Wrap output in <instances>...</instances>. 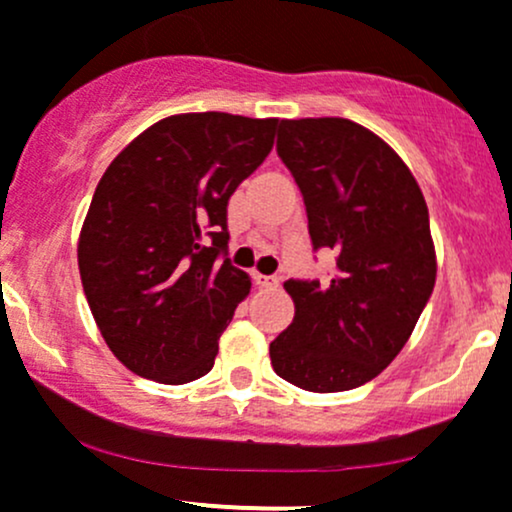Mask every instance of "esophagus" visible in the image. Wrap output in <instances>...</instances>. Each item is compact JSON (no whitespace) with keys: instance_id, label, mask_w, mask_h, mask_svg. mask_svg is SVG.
<instances>
[{"instance_id":"1","label":"esophagus","mask_w":512,"mask_h":512,"mask_svg":"<svg viewBox=\"0 0 512 512\" xmlns=\"http://www.w3.org/2000/svg\"><path fill=\"white\" fill-rule=\"evenodd\" d=\"M252 279H255L257 287H279V277H274V274H260V272H257Z\"/></svg>"}]
</instances>
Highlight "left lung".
<instances>
[{
	"mask_svg": "<svg viewBox=\"0 0 512 512\" xmlns=\"http://www.w3.org/2000/svg\"><path fill=\"white\" fill-rule=\"evenodd\" d=\"M277 154L304 196L314 250L331 247L336 272L284 282L294 321L270 343L272 368L301 390H353L395 360L432 297L427 203L395 149L343 117L282 120Z\"/></svg>",
	"mask_w": 512,
	"mask_h": 512,
	"instance_id": "8db88e82",
	"label": "left lung"
}]
</instances>
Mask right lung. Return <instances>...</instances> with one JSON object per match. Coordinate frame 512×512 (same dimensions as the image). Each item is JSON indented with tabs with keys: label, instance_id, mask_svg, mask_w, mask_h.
I'll list each match as a JSON object with an SVG mask.
<instances>
[{
	"label": "right lung",
	"instance_id": "add662e5",
	"mask_svg": "<svg viewBox=\"0 0 512 512\" xmlns=\"http://www.w3.org/2000/svg\"><path fill=\"white\" fill-rule=\"evenodd\" d=\"M279 120H159L102 174L78 240L83 292L107 348L164 385L203 378L250 294L230 265L228 201L272 152ZM224 262H219V257Z\"/></svg>",
	"mask_w": 512,
	"mask_h": 512
}]
</instances>
